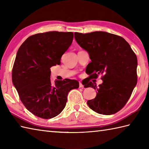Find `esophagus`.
<instances>
[{"mask_svg": "<svg viewBox=\"0 0 149 149\" xmlns=\"http://www.w3.org/2000/svg\"><path fill=\"white\" fill-rule=\"evenodd\" d=\"M84 87V86H83V84H82V83L81 82H79V88H83Z\"/></svg>", "mask_w": 149, "mask_h": 149, "instance_id": "obj_1", "label": "esophagus"}]
</instances>
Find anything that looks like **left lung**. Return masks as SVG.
I'll return each mask as SVG.
<instances>
[{
	"mask_svg": "<svg viewBox=\"0 0 149 149\" xmlns=\"http://www.w3.org/2000/svg\"><path fill=\"white\" fill-rule=\"evenodd\" d=\"M77 43L90 55L88 74L95 79L103 74L95 99L88 100L90 108L105 115L115 114L125 105L137 83V57L122 37L103 31L74 33ZM86 67V69H87Z\"/></svg>",
	"mask_w": 149,
	"mask_h": 149,
	"instance_id": "1",
	"label": "left lung"
}]
</instances>
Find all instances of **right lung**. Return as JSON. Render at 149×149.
Returning <instances> with one entry per match:
<instances>
[{
	"label": "right lung",
	"instance_id": "right-lung-1",
	"mask_svg": "<svg viewBox=\"0 0 149 149\" xmlns=\"http://www.w3.org/2000/svg\"><path fill=\"white\" fill-rule=\"evenodd\" d=\"M74 33L50 32L27 38L19 48L12 70V81L27 110L44 119L58 116L65 108L70 91L79 88L76 80L50 81V68L60 65L71 45Z\"/></svg>",
	"mask_w": 149,
	"mask_h": 149
}]
</instances>
